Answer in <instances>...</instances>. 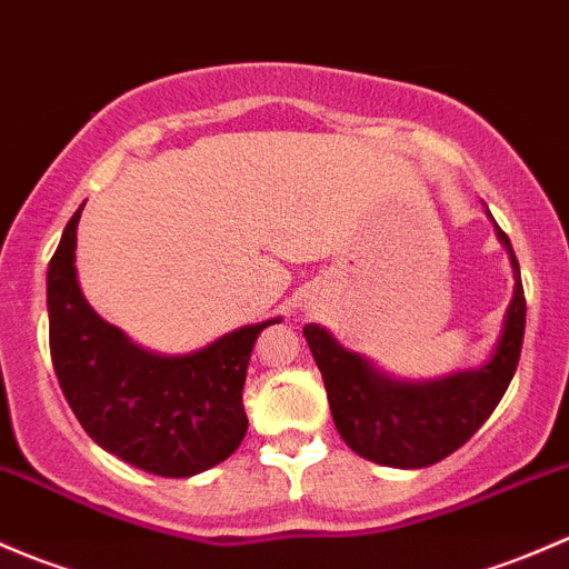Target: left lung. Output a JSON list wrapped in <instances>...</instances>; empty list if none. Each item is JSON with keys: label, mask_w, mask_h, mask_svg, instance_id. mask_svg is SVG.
I'll list each match as a JSON object with an SVG mask.
<instances>
[{"label": "left lung", "mask_w": 569, "mask_h": 569, "mask_svg": "<svg viewBox=\"0 0 569 569\" xmlns=\"http://www.w3.org/2000/svg\"><path fill=\"white\" fill-rule=\"evenodd\" d=\"M515 268V296L493 359L479 370L455 372L430 383L391 380L370 361L339 348L320 326L303 328L318 370L323 372L333 425L361 458L391 468H425L449 458L488 421L518 370L526 328L520 266L499 227Z\"/></svg>", "instance_id": "left-lung-1"}]
</instances>
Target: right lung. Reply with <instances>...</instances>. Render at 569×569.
I'll use <instances>...</instances> for the list:
<instances>
[{
  "mask_svg": "<svg viewBox=\"0 0 569 569\" xmlns=\"http://www.w3.org/2000/svg\"><path fill=\"white\" fill-rule=\"evenodd\" d=\"M84 208V204H81ZM49 262V345L57 380L87 436L158 477H194L241 447L243 383L266 320L189 356H156L98 318L76 279V224Z\"/></svg>",
  "mask_w": 569,
  "mask_h": 569,
  "instance_id": "obj_1",
  "label": "right lung"
}]
</instances>
